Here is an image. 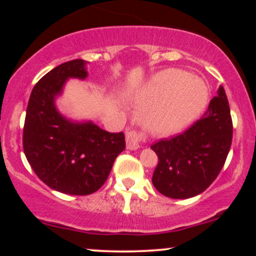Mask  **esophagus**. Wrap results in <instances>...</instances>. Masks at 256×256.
Here are the masks:
<instances>
[{
	"instance_id": "esophagus-1",
	"label": "esophagus",
	"mask_w": 256,
	"mask_h": 256,
	"mask_svg": "<svg viewBox=\"0 0 256 256\" xmlns=\"http://www.w3.org/2000/svg\"><path fill=\"white\" fill-rule=\"evenodd\" d=\"M144 140V132L138 130H130L126 132V146H128V149H130V150H136V149L140 148V146L142 144Z\"/></svg>"
}]
</instances>
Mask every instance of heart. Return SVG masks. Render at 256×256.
<instances>
[{"mask_svg":"<svg viewBox=\"0 0 256 256\" xmlns=\"http://www.w3.org/2000/svg\"><path fill=\"white\" fill-rule=\"evenodd\" d=\"M142 100L152 106L164 104L146 116L149 130L164 134L179 130L201 113L207 104L208 89L189 73L173 70L152 79L143 90Z\"/></svg>","mask_w":256,"mask_h":256,"instance_id":"obj_1","label":"heart"}]
</instances>
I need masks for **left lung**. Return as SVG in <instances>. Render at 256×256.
Returning <instances> with one entry per match:
<instances>
[{
    "label": "left lung",
    "mask_w": 256,
    "mask_h": 256,
    "mask_svg": "<svg viewBox=\"0 0 256 256\" xmlns=\"http://www.w3.org/2000/svg\"><path fill=\"white\" fill-rule=\"evenodd\" d=\"M232 128L230 106L220 85L218 96L188 130L152 144L158 158L152 179L158 192L171 198H189L204 192L224 167Z\"/></svg>",
    "instance_id": "1"
}]
</instances>
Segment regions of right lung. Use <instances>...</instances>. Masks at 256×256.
Returning <instances> with one entry per match:
<instances>
[{
    "label": "right lung",
    "mask_w": 256,
    "mask_h": 256,
    "mask_svg": "<svg viewBox=\"0 0 256 256\" xmlns=\"http://www.w3.org/2000/svg\"><path fill=\"white\" fill-rule=\"evenodd\" d=\"M85 66L86 61L77 58L40 79L28 100L22 132L25 156L37 177L68 195L98 192L125 149L122 132L112 134L91 122H72L55 107L67 79L86 78Z\"/></svg>",
    "instance_id": "1"
}]
</instances>
